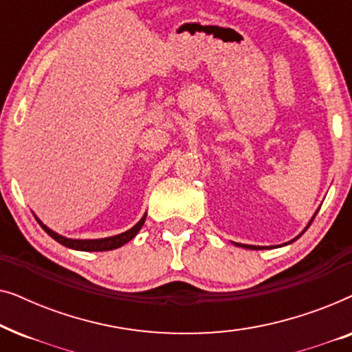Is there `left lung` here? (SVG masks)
<instances>
[{"label": "left lung", "mask_w": 352, "mask_h": 352, "mask_svg": "<svg viewBox=\"0 0 352 352\" xmlns=\"http://www.w3.org/2000/svg\"><path fill=\"white\" fill-rule=\"evenodd\" d=\"M316 214H317V211H316ZM316 214H314V216H312L311 223H312V221H314V218H316ZM311 223H309V224H307V228H309V226H311ZM307 228H306V229H307ZM306 229H305V230H302V232H301L300 235H298V237H296V239H300V237H301V235L306 232ZM296 239H293V240H296ZM293 240H292V242H293ZM235 245H239V247H243V248H253V250H259V248H261V247H253V245H240V243H235Z\"/></svg>", "instance_id": "1"}]
</instances>
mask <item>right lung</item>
I'll return each instance as SVG.
<instances>
[{"mask_svg": "<svg viewBox=\"0 0 352 352\" xmlns=\"http://www.w3.org/2000/svg\"><path fill=\"white\" fill-rule=\"evenodd\" d=\"M38 223L43 229H45V232L47 235H51L52 239L56 240V242H59L60 245H64L67 248H74V250H81V252H107V250H115L118 247H122V245L128 243L129 240H131L134 235H136L139 230H141L144 221H146V214L142 216L141 221L131 228L126 232L123 234H118V235H113V237H107V239H96V240H75V239H67V237H62V235L56 234L54 230H51L50 228H46L45 224L41 223L40 219H36Z\"/></svg>", "mask_w": 352, "mask_h": 352, "instance_id": "1", "label": "right lung"}]
</instances>
